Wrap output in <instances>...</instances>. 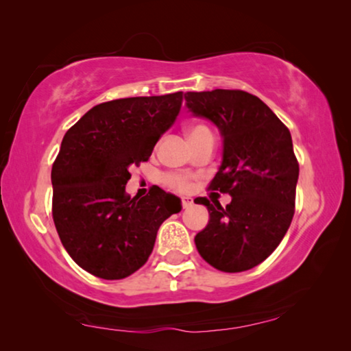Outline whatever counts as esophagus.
<instances>
[{
	"label": "esophagus",
	"instance_id": "1",
	"mask_svg": "<svg viewBox=\"0 0 351 351\" xmlns=\"http://www.w3.org/2000/svg\"><path fill=\"white\" fill-rule=\"evenodd\" d=\"M193 204V199L191 197H184L181 199V206L182 208H189V206Z\"/></svg>",
	"mask_w": 351,
	"mask_h": 351
}]
</instances>
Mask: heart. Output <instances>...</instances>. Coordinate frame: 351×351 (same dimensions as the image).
Segmentation results:
<instances>
[{
  "mask_svg": "<svg viewBox=\"0 0 351 351\" xmlns=\"http://www.w3.org/2000/svg\"><path fill=\"white\" fill-rule=\"evenodd\" d=\"M206 132H210V131L203 125H193L189 128V137L191 138L206 134ZM164 184L175 192H189L192 189L193 182H192V176H189V175L167 173L164 176Z\"/></svg>",
  "mask_w": 351,
  "mask_h": 351,
  "instance_id": "obj_1",
  "label": "heart"
}]
</instances>
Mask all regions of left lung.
<instances>
[{"label":"left lung","instance_id":"8db88e82","mask_svg":"<svg viewBox=\"0 0 351 351\" xmlns=\"http://www.w3.org/2000/svg\"><path fill=\"white\" fill-rule=\"evenodd\" d=\"M186 101L223 136V160L209 189L232 198L226 208L195 198L209 210L208 226L195 236L197 250L217 270H250L275 252L295 213L300 169L291 132L248 92H187Z\"/></svg>","mask_w":351,"mask_h":351}]
</instances>
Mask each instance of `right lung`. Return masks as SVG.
Returning <instances> with one entry per match:
<instances>
[{
  "mask_svg": "<svg viewBox=\"0 0 351 351\" xmlns=\"http://www.w3.org/2000/svg\"><path fill=\"white\" fill-rule=\"evenodd\" d=\"M182 92L97 104L65 132L51 169L53 220L71 259L93 276L121 280L147 263L180 198L156 187L131 198L130 167L147 162L175 123Z\"/></svg>",
  "mask_w": 351,
  "mask_h": 351,
  "instance_id": "add662e5",
  "label": "right lung"
}]
</instances>
